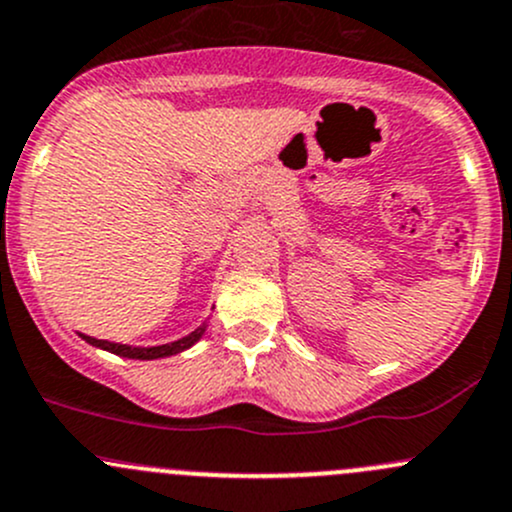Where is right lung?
<instances>
[{"label": "right lung", "mask_w": 512, "mask_h": 512, "mask_svg": "<svg viewBox=\"0 0 512 512\" xmlns=\"http://www.w3.org/2000/svg\"><path fill=\"white\" fill-rule=\"evenodd\" d=\"M207 328H209V323H202L197 330H192L189 335L179 337V340H175V342H165V345H155V347H133V345H123V342L98 340V337L83 335V333H78V335H81L88 345L100 347V350H105V352H113V355H118V357H128V360H160V357H170V355H177V352L189 350L194 342L202 340V335L207 333Z\"/></svg>", "instance_id": "add662e5"}]
</instances>
